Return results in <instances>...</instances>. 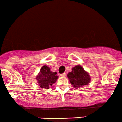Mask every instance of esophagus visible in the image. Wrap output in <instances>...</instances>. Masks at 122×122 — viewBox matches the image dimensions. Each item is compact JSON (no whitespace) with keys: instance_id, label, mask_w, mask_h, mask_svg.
Segmentation results:
<instances>
[{"instance_id":"34e87169","label":"esophagus","mask_w":122,"mask_h":122,"mask_svg":"<svg viewBox=\"0 0 122 122\" xmlns=\"http://www.w3.org/2000/svg\"><path fill=\"white\" fill-rule=\"evenodd\" d=\"M60 76H62V77H65V76H66V73H64L61 74Z\"/></svg>"}]
</instances>
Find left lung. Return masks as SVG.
Listing matches in <instances>:
<instances>
[{
	"mask_svg": "<svg viewBox=\"0 0 122 122\" xmlns=\"http://www.w3.org/2000/svg\"><path fill=\"white\" fill-rule=\"evenodd\" d=\"M71 84L75 88H80L90 82L91 78L80 65H77L72 68V71L68 74Z\"/></svg>",
	"mask_w": 122,
	"mask_h": 122,
	"instance_id": "left-lung-1",
	"label": "left lung"
}]
</instances>
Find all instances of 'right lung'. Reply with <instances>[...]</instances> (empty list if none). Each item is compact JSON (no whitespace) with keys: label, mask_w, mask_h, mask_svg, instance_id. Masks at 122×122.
<instances>
[{"label":"right lung","mask_w":122,"mask_h":122,"mask_svg":"<svg viewBox=\"0 0 122 122\" xmlns=\"http://www.w3.org/2000/svg\"><path fill=\"white\" fill-rule=\"evenodd\" d=\"M36 79L41 88L49 89L50 86L56 82L58 76L57 72H51L50 68L44 65L41 69Z\"/></svg>","instance_id":"add662e5"}]
</instances>
